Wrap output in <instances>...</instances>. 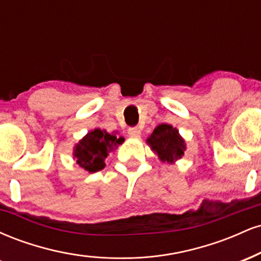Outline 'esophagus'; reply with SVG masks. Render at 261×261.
<instances>
[{
  "instance_id": "34e87169",
  "label": "esophagus",
  "mask_w": 261,
  "mask_h": 261,
  "mask_svg": "<svg viewBox=\"0 0 261 261\" xmlns=\"http://www.w3.org/2000/svg\"><path fill=\"white\" fill-rule=\"evenodd\" d=\"M128 135H130L131 137H139L141 135V130L140 127L137 126H134V127H128Z\"/></svg>"
}]
</instances>
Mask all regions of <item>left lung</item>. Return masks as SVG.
Returning a JSON list of instances; mask_svg holds the SVG:
<instances>
[{"label":"left lung","mask_w":261,"mask_h":261,"mask_svg":"<svg viewBox=\"0 0 261 261\" xmlns=\"http://www.w3.org/2000/svg\"><path fill=\"white\" fill-rule=\"evenodd\" d=\"M147 142L163 162L173 163L184 155L185 143L178 130L168 124H161L154 128Z\"/></svg>","instance_id":"8db88e82"}]
</instances>
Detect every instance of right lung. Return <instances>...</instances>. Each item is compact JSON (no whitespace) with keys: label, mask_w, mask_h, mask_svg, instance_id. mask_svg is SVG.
Returning a JSON list of instances; mask_svg holds the SVG:
<instances>
[{"label":"right lung","mask_w":261,"mask_h":261,"mask_svg":"<svg viewBox=\"0 0 261 261\" xmlns=\"http://www.w3.org/2000/svg\"><path fill=\"white\" fill-rule=\"evenodd\" d=\"M122 142H124V137L118 139L115 135L95 128L80 141L73 155L77 158V163L82 168L94 173L104 168L106 158L109 152Z\"/></svg>","instance_id":"obj_1"}]
</instances>
